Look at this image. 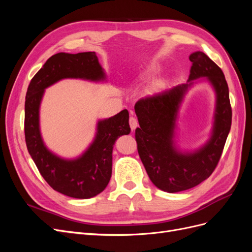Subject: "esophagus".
<instances>
[{
    "mask_svg": "<svg viewBox=\"0 0 252 252\" xmlns=\"http://www.w3.org/2000/svg\"><path fill=\"white\" fill-rule=\"evenodd\" d=\"M129 125H130L131 130H134V129L138 127V120H136L134 117L129 118Z\"/></svg>",
    "mask_w": 252,
    "mask_h": 252,
    "instance_id": "1",
    "label": "esophagus"
}]
</instances>
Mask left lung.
I'll list each match as a JSON object with an SVG mask.
<instances>
[{"label":"left lung","mask_w":252,"mask_h":252,"mask_svg":"<svg viewBox=\"0 0 252 252\" xmlns=\"http://www.w3.org/2000/svg\"><path fill=\"white\" fill-rule=\"evenodd\" d=\"M189 60L192 65L188 83L141 98L134 106L140 124L135 129V141L141 161L151 182L170 193L195 187L210 177L222 156L231 127L229 89L222 69L202 51L191 53ZM200 77L209 80L217 94L213 134L199 151L182 153L174 145L175 121L188 87Z\"/></svg>","instance_id":"obj_1"}]
</instances>
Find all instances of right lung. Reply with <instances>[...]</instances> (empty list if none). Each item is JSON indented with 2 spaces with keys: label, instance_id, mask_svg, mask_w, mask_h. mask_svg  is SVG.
Masks as SVG:
<instances>
[{
  "label": "right lung",
  "instance_id": "right-lung-1",
  "mask_svg": "<svg viewBox=\"0 0 252 252\" xmlns=\"http://www.w3.org/2000/svg\"><path fill=\"white\" fill-rule=\"evenodd\" d=\"M103 81L105 73L95 52H60L50 57L35 73L25 98V141L29 155L44 180L56 191L74 199H89L108 185L112 172V149L119 136L130 132L126 109L97 122L94 141L84 154L65 159L52 154L40 131V105L44 90L62 79Z\"/></svg>",
  "mask_w": 252,
  "mask_h": 252
}]
</instances>
